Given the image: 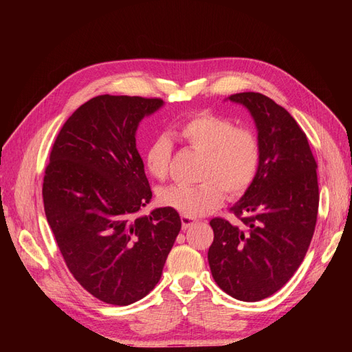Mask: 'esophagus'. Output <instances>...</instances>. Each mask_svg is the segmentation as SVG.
<instances>
[{
    "instance_id": "esophagus-1",
    "label": "esophagus",
    "mask_w": 352,
    "mask_h": 352,
    "mask_svg": "<svg viewBox=\"0 0 352 352\" xmlns=\"http://www.w3.org/2000/svg\"><path fill=\"white\" fill-rule=\"evenodd\" d=\"M180 220H182V229L184 230L189 229L197 221L194 217H189V216H182V217H180Z\"/></svg>"
}]
</instances>
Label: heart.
Masks as SVG:
<instances>
[{
	"label": "heart",
	"mask_w": 352,
	"mask_h": 352,
	"mask_svg": "<svg viewBox=\"0 0 352 352\" xmlns=\"http://www.w3.org/2000/svg\"><path fill=\"white\" fill-rule=\"evenodd\" d=\"M172 136L202 154L197 185H170L158 190L160 204L180 214L199 217L221 204L223 189L232 197L242 194L257 175L260 144L247 127H236L228 117L202 111L177 122ZM173 146L166 135L148 144L144 166L155 179L167 175Z\"/></svg>",
	"instance_id": "1"
}]
</instances>
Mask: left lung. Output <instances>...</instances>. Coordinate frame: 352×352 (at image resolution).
<instances>
[{
  "label": "left lung",
  "instance_id": "left-lung-1",
  "mask_svg": "<svg viewBox=\"0 0 352 352\" xmlns=\"http://www.w3.org/2000/svg\"><path fill=\"white\" fill-rule=\"evenodd\" d=\"M252 116L260 164L247 192L230 208L238 221H210L211 274L239 301L278 292L302 263L318 211L317 163L304 131L279 104L258 92L229 97Z\"/></svg>",
  "mask_w": 352,
  "mask_h": 352
}]
</instances>
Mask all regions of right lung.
<instances>
[{"instance_id":"obj_1","label":"right lung","mask_w":352,"mask_h":352,"mask_svg":"<svg viewBox=\"0 0 352 352\" xmlns=\"http://www.w3.org/2000/svg\"><path fill=\"white\" fill-rule=\"evenodd\" d=\"M162 98L98 95L60 129L45 168L42 198L48 225L70 273L83 289L129 305L162 278L179 235V212L138 211L151 201L135 133Z\"/></svg>"}]
</instances>
